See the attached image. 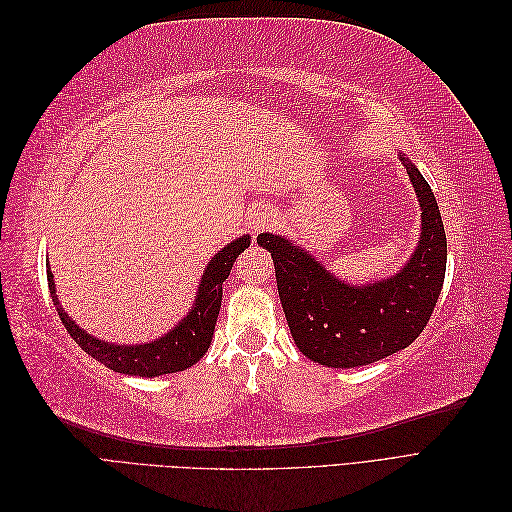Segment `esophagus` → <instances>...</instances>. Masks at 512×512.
Listing matches in <instances>:
<instances>
[{"label": "esophagus", "mask_w": 512, "mask_h": 512, "mask_svg": "<svg viewBox=\"0 0 512 512\" xmlns=\"http://www.w3.org/2000/svg\"><path fill=\"white\" fill-rule=\"evenodd\" d=\"M275 222L273 209L269 207H256L254 211H250V218H247V228H250L254 235H258L260 230L269 228Z\"/></svg>", "instance_id": "obj_1"}]
</instances>
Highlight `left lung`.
Listing matches in <instances>:
<instances>
[{
  "label": "left lung",
  "mask_w": 512,
  "mask_h": 512,
  "mask_svg": "<svg viewBox=\"0 0 512 512\" xmlns=\"http://www.w3.org/2000/svg\"><path fill=\"white\" fill-rule=\"evenodd\" d=\"M406 164L421 203V241L391 280L350 286L288 239L262 232L297 348L320 365L361 367L408 348L423 333L446 273V235L440 209L418 168Z\"/></svg>",
  "instance_id": "8db88e82"
}]
</instances>
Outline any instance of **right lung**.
I'll return each mask as SVG.
<instances>
[{
    "label": "right lung",
    "instance_id": "obj_1",
    "mask_svg": "<svg viewBox=\"0 0 512 512\" xmlns=\"http://www.w3.org/2000/svg\"><path fill=\"white\" fill-rule=\"evenodd\" d=\"M247 245H250V237L243 235L241 239L226 245L222 252L215 254V258L209 262L203 280H200L192 312L185 316L173 331L156 339V342L141 346H115L87 335L83 329L76 327L64 312V307L59 305L55 297V282L51 269H46V277H49V290L57 314L76 344H79L89 356H94L96 361H100L108 369L119 371V374L153 378L183 371L203 359V354L211 344L215 320H218L220 314L222 284L230 275V269L235 265L237 256Z\"/></svg>",
    "mask_w": 512,
    "mask_h": 512
}]
</instances>
